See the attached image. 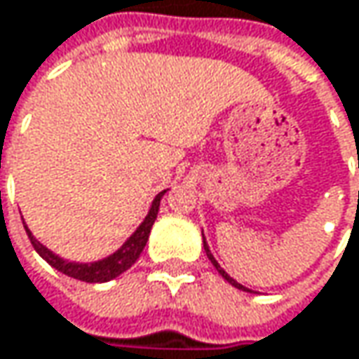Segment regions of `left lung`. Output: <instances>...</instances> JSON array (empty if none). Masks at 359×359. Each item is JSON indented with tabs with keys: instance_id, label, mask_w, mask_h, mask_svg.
<instances>
[{
	"instance_id": "1",
	"label": "left lung",
	"mask_w": 359,
	"mask_h": 359,
	"mask_svg": "<svg viewBox=\"0 0 359 359\" xmlns=\"http://www.w3.org/2000/svg\"><path fill=\"white\" fill-rule=\"evenodd\" d=\"M203 248H205V252H208V259L212 261V265H213V267H215V269H217V273H219V276L224 277L226 281H230V283H232L234 287H238V290H245V292H248V290H246L245 285H241V283H238L236 279H232V277L228 276V273H226V271H224V269L219 267V263H217V261L213 259V255H212V252H210V248H208V243H205V238H203Z\"/></svg>"
}]
</instances>
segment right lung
<instances>
[{"label":"right lung","mask_w":359,"mask_h":359,"mask_svg":"<svg viewBox=\"0 0 359 359\" xmlns=\"http://www.w3.org/2000/svg\"><path fill=\"white\" fill-rule=\"evenodd\" d=\"M164 191L154 199L151 203V210L146 215V219L142 222V226L133 232V236L121 246L114 255L98 261V263H90V265H78V263H65L63 259H59L57 255H53L47 246H43L32 234L30 230L26 228V234L30 238V245L34 246V250L49 263L50 267H55L57 271L65 273V276L74 277V279H80V281H88V283H102V281H111L114 277H118L121 273H125L137 259L140 255L144 252L146 248L147 238H149V230L156 222V215H158V208H160V199H162Z\"/></svg>","instance_id":"add662e5"}]
</instances>
